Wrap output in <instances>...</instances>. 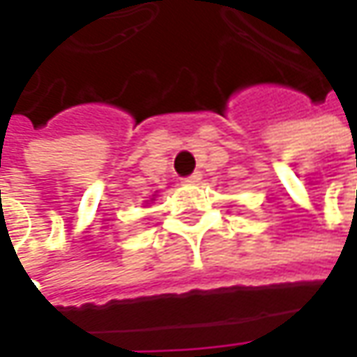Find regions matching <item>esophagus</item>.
Returning a JSON list of instances; mask_svg holds the SVG:
<instances>
[{
	"label": "esophagus",
	"mask_w": 357,
	"mask_h": 357,
	"mask_svg": "<svg viewBox=\"0 0 357 357\" xmlns=\"http://www.w3.org/2000/svg\"><path fill=\"white\" fill-rule=\"evenodd\" d=\"M200 178H202V174H200V172H192L190 176H186V178H183V181H185V183H188V185H197Z\"/></svg>",
	"instance_id": "34e87169"
}]
</instances>
